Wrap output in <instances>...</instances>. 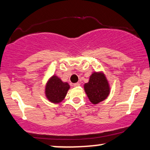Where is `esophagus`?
<instances>
[{"mask_svg": "<svg viewBox=\"0 0 150 150\" xmlns=\"http://www.w3.org/2000/svg\"><path fill=\"white\" fill-rule=\"evenodd\" d=\"M73 86H74V87H78V86H80V83H77L73 84Z\"/></svg>", "mask_w": 150, "mask_h": 150, "instance_id": "obj_1", "label": "esophagus"}]
</instances>
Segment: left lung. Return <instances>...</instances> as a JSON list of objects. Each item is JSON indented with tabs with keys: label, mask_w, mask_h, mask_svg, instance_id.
<instances>
[{
	"label": "left lung",
	"mask_w": 150,
	"mask_h": 150,
	"mask_svg": "<svg viewBox=\"0 0 150 150\" xmlns=\"http://www.w3.org/2000/svg\"><path fill=\"white\" fill-rule=\"evenodd\" d=\"M84 89L90 101L94 105L105 100L110 93L109 83L102 72H94L88 83L84 85Z\"/></svg>",
	"instance_id": "left-lung-1"
}]
</instances>
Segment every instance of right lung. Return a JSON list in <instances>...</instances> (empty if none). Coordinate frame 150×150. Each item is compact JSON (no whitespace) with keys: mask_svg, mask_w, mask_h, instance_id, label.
Returning <instances> with one entry per match:
<instances>
[{"mask_svg":"<svg viewBox=\"0 0 150 150\" xmlns=\"http://www.w3.org/2000/svg\"><path fill=\"white\" fill-rule=\"evenodd\" d=\"M70 85L62 82L56 75H53L46 83L45 93L47 99L52 103H60L65 99Z\"/></svg>","mask_w":150,"mask_h":150,"instance_id":"obj_1","label":"right lung"}]
</instances>
